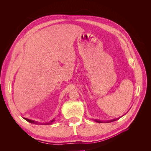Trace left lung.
<instances>
[{"instance_id": "obj_1", "label": "left lung", "mask_w": 151, "mask_h": 151, "mask_svg": "<svg viewBox=\"0 0 151 151\" xmlns=\"http://www.w3.org/2000/svg\"><path fill=\"white\" fill-rule=\"evenodd\" d=\"M119 119V118H116V119H113V120H109V121H106V122H104V121H101V120H96V119H95L94 120V121L96 122H98V123H104V122H106V123H109V122H114V121H116V120H118Z\"/></svg>"}]
</instances>
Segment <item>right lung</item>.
Wrapping results in <instances>:
<instances>
[{"mask_svg": "<svg viewBox=\"0 0 151 151\" xmlns=\"http://www.w3.org/2000/svg\"><path fill=\"white\" fill-rule=\"evenodd\" d=\"M24 119L26 120L27 122H28L31 123H33V124H35V125H50V124H52V123L55 121V118H54L53 120H50L48 122H45V123H42V122H39L38 121H35V120H29V119H28V118H24Z\"/></svg>", "mask_w": 151, "mask_h": 151, "instance_id": "right-lung-1", "label": "right lung"}]
</instances>
